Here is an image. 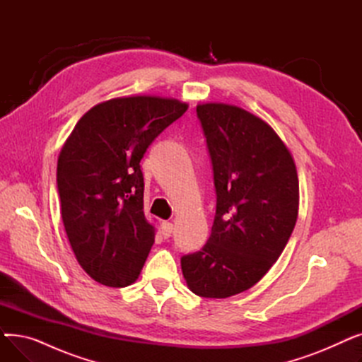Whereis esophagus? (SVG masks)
<instances>
[{"mask_svg":"<svg viewBox=\"0 0 362 362\" xmlns=\"http://www.w3.org/2000/svg\"><path fill=\"white\" fill-rule=\"evenodd\" d=\"M161 233H163L164 239H168L171 236V233H173V224H171L170 221H163Z\"/></svg>","mask_w":362,"mask_h":362,"instance_id":"1","label":"esophagus"}]
</instances>
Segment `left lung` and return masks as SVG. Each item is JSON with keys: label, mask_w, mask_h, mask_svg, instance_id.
Instances as JSON below:
<instances>
[{"label": "left lung", "mask_w": 362, "mask_h": 362, "mask_svg": "<svg viewBox=\"0 0 362 362\" xmlns=\"http://www.w3.org/2000/svg\"><path fill=\"white\" fill-rule=\"evenodd\" d=\"M211 158L216 216L202 250L180 258L189 289L204 298L248 291L277 261L298 217L299 182L289 149L254 114L201 104Z\"/></svg>", "instance_id": "left-lung-1"}]
</instances>
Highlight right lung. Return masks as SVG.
<instances>
[{
	"mask_svg": "<svg viewBox=\"0 0 362 362\" xmlns=\"http://www.w3.org/2000/svg\"><path fill=\"white\" fill-rule=\"evenodd\" d=\"M187 104L160 97L114 98L74 126L57 164L62 218L82 269L110 288L135 281L154 243L144 208L141 160Z\"/></svg>",
	"mask_w": 362,
	"mask_h": 362,
	"instance_id": "add662e5",
	"label": "right lung"
}]
</instances>
